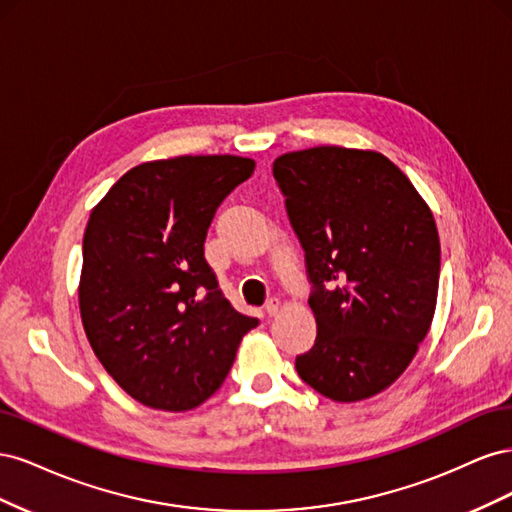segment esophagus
I'll use <instances>...</instances> for the list:
<instances>
[{"mask_svg":"<svg viewBox=\"0 0 512 512\" xmlns=\"http://www.w3.org/2000/svg\"><path fill=\"white\" fill-rule=\"evenodd\" d=\"M280 299H275V297H271L269 301H267V305H265V312H267V316H275L277 312H280Z\"/></svg>","mask_w":512,"mask_h":512,"instance_id":"1","label":"esophagus"}]
</instances>
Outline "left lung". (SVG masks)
Returning <instances> with one entry per match:
<instances>
[{
    "mask_svg": "<svg viewBox=\"0 0 512 512\" xmlns=\"http://www.w3.org/2000/svg\"><path fill=\"white\" fill-rule=\"evenodd\" d=\"M273 177L305 252L318 327L294 367L333 401L374 397L404 374L436 312L433 213L378 151H292L273 162Z\"/></svg>",
    "mask_w": 512,
    "mask_h": 512,
    "instance_id": "8db88e82",
    "label": "left lung"
}]
</instances>
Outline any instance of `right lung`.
<instances>
[{"label":"right lung","instance_id":"obj_1","mask_svg":"<svg viewBox=\"0 0 512 512\" xmlns=\"http://www.w3.org/2000/svg\"><path fill=\"white\" fill-rule=\"evenodd\" d=\"M239 156H179L128 170L83 237L79 307L98 361L143 406L185 412L220 389L258 320L239 314L205 260L222 200L250 179Z\"/></svg>","mask_w":512,"mask_h":512}]
</instances>
